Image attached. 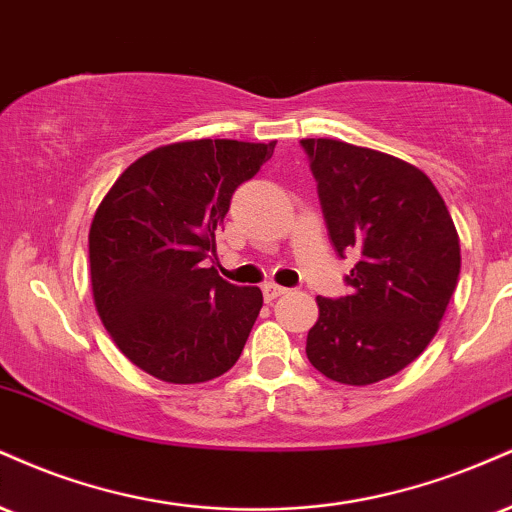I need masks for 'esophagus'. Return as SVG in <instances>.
<instances>
[{
	"instance_id": "34e87169",
	"label": "esophagus",
	"mask_w": 512,
	"mask_h": 512,
	"mask_svg": "<svg viewBox=\"0 0 512 512\" xmlns=\"http://www.w3.org/2000/svg\"><path fill=\"white\" fill-rule=\"evenodd\" d=\"M262 293H264V300H267V303H272V300H276V298H279V295L286 293V288L276 286V283H264Z\"/></svg>"
}]
</instances>
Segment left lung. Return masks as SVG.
<instances>
[{
  "label": "left lung",
  "mask_w": 512,
  "mask_h": 512,
  "mask_svg": "<svg viewBox=\"0 0 512 512\" xmlns=\"http://www.w3.org/2000/svg\"><path fill=\"white\" fill-rule=\"evenodd\" d=\"M331 243L357 255L350 295L322 298L307 360L338 384L367 386L429 346L458 286L460 240L434 183L412 164L341 140L305 138Z\"/></svg>",
  "instance_id": "1"
}]
</instances>
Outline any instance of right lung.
I'll return each mask as SVG.
<instances>
[{"label": "right lung", "mask_w": 512, "mask_h": 512, "mask_svg": "<svg viewBox=\"0 0 512 512\" xmlns=\"http://www.w3.org/2000/svg\"><path fill=\"white\" fill-rule=\"evenodd\" d=\"M276 143L193 140L128 166L90 226L97 312L121 353L169 384H200L236 365L262 291L221 279L217 231L240 183Z\"/></svg>", "instance_id": "add662e5"}]
</instances>
